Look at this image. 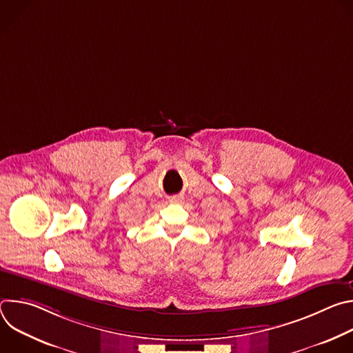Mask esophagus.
<instances>
[{"instance_id":"1","label":"esophagus","mask_w":353,"mask_h":353,"mask_svg":"<svg viewBox=\"0 0 353 353\" xmlns=\"http://www.w3.org/2000/svg\"><path fill=\"white\" fill-rule=\"evenodd\" d=\"M179 201H180L179 196H172V198H170V203H179Z\"/></svg>"}]
</instances>
